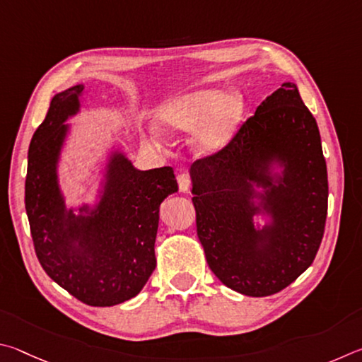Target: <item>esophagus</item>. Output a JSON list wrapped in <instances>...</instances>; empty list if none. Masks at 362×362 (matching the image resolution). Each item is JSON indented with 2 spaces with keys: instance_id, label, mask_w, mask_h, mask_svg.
Segmentation results:
<instances>
[{
  "instance_id": "34e87169",
  "label": "esophagus",
  "mask_w": 362,
  "mask_h": 362,
  "mask_svg": "<svg viewBox=\"0 0 362 362\" xmlns=\"http://www.w3.org/2000/svg\"><path fill=\"white\" fill-rule=\"evenodd\" d=\"M177 187H180V192H189V189H191V177H189V175H177Z\"/></svg>"
}]
</instances>
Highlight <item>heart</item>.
I'll use <instances>...</instances> for the list:
<instances>
[{"instance_id":"b5f03b06","label":"heart","mask_w":362,"mask_h":362,"mask_svg":"<svg viewBox=\"0 0 362 362\" xmlns=\"http://www.w3.org/2000/svg\"><path fill=\"white\" fill-rule=\"evenodd\" d=\"M243 116L242 93L204 88L165 101L157 112V122L170 132H191L200 127L195 148L199 154L206 156L223 149L230 141Z\"/></svg>"}]
</instances>
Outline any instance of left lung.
Here are the masks:
<instances>
[{
  "label": "left lung",
  "mask_w": 362,
  "mask_h": 362,
  "mask_svg": "<svg viewBox=\"0 0 362 362\" xmlns=\"http://www.w3.org/2000/svg\"><path fill=\"white\" fill-rule=\"evenodd\" d=\"M189 173L197 235L227 288L272 296L312 265L325 233L327 168L294 82L262 100L232 141Z\"/></svg>",
  "instance_id": "left-lung-1"
}]
</instances>
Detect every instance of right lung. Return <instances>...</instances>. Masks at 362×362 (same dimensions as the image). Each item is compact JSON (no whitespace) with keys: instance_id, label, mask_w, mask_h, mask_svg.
Masks as SVG:
<instances>
[{"instance_id":"1","label":"right lung","mask_w":362,"mask_h":362,"mask_svg":"<svg viewBox=\"0 0 362 362\" xmlns=\"http://www.w3.org/2000/svg\"><path fill=\"white\" fill-rule=\"evenodd\" d=\"M84 84L54 95L28 149L25 210L46 274L76 299L111 307L135 297L156 269L158 208L177 192L171 167L136 170L124 151L107 154L93 205L68 208L59 162L81 111Z\"/></svg>"}]
</instances>
